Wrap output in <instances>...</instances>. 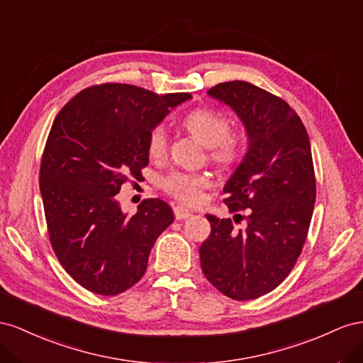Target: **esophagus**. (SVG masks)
I'll list each match as a JSON object with an SVG mask.
<instances>
[{
	"instance_id": "esophagus-1",
	"label": "esophagus",
	"mask_w": 363,
	"mask_h": 363,
	"mask_svg": "<svg viewBox=\"0 0 363 363\" xmlns=\"http://www.w3.org/2000/svg\"><path fill=\"white\" fill-rule=\"evenodd\" d=\"M173 213H174V217H176V219H178V220L189 219V217L191 216V211L185 208V206H182V205L173 206Z\"/></svg>"
}]
</instances>
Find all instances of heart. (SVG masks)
Segmentation results:
<instances>
[{
    "label": "heart",
    "mask_w": 363,
    "mask_h": 363,
    "mask_svg": "<svg viewBox=\"0 0 363 363\" xmlns=\"http://www.w3.org/2000/svg\"><path fill=\"white\" fill-rule=\"evenodd\" d=\"M184 124L205 146H211L213 158L220 164H231L240 157L243 138L231 132V123L225 113L198 108L184 117ZM169 135L162 124L152 128L147 137V153L161 160L167 153ZM211 185V174L206 172H172L162 178V189L184 203L196 205L203 198V190Z\"/></svg>",
    "instance_id": "obj_1"
}]
</instances>
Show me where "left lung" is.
Segmentation results:
<instances>
[{"label":"left lung","instance_id":"obj_1","mask_svg":"<svg viewBox=\"0 0 363 363\" xmlns=\"http://www.w3.org/2000/svg\"><path fill=\"white\" fill-rule=\"evenodd\" d=\"M208 94L239 116L250 147L223 189L234 222L245 223L235 228L206 214L211 234L201 245V266L217 291L246 301L281 284L303 251L316 199L312 150L301 118L283 99L242 80Z\"/></svg>","mask_w":363,"mask_h":363}]
</instances>
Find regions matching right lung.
I'll list each match as a JSON object with an SVG mask.
<instances>
[{
  "instance_id": "1",
  "label": "right lung",
  "mask_w": 363,
  "mask_h": 363,
  "mask_svg": "<svg viewBox=\"0 0 363 363\" xmlns=\"http://www.w3.org/2000/svg\"><path fill=\"white\" fill-rule=\"evenodd\" d=\"M189 92L158 96L135 85L85 88L56 116L40 160L39 187L50 243L71 278L97 295L128 291L173 222L170 206L146 199L133 216L117 201L149 164L147 137Z\"/></svg>"
}]
</instances>
